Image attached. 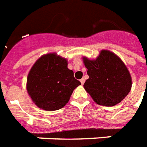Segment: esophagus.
<instances>
[{"label":"esophagus","instance_id":"1","mask_svg":"<svg viewBox=\"0 0 147 147\" xmlns=\"http://www.w3.org/2000/svg\"><path fill=\"white\" fill-rule=\"evenodd\" d=\"M80 82H81V83H82V85H83V84L85 83V78H82L81 80H80Z\"/></svg>","mask_w":147,"mask_h":147}]
</instances>
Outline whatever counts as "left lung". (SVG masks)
I'll return each instance as SVG.
<instances>
[{"label":"left lung","instance_id":"obj_1","mask_svg":"<svg viewBox=\"0 0 147 147\" xmlns=\"http://www.w3.org/2000/svg\"><path fill=\"white\" fill-rule=\"evenodd\" d=\"M83 62L88 75L84 88L96 104L114 106L131 91V74L125 64L114 53L103 50L96 59L83 57Z\"/></svg>","mask_w":147,"mask_h":147}]
</instances>
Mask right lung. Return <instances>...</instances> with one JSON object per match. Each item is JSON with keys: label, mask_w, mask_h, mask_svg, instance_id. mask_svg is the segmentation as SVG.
<instances>
[{"label": "right lung", "mask_w": 147, "mask_h": 147, "mask_svg": "<svg viewBox=\"0 0 147 147\" xmlns=\"http://www.w3.org/2000/svg\"><path fill=\"white\" fill-rule=\"evenodd\" d=\"M67 65V60L56 53L42 55L33 65L27 78V90L39 109L46 111L62 109L81 85Z\"/></svg>", "instance_id": "add662e5"}]
</instances>
